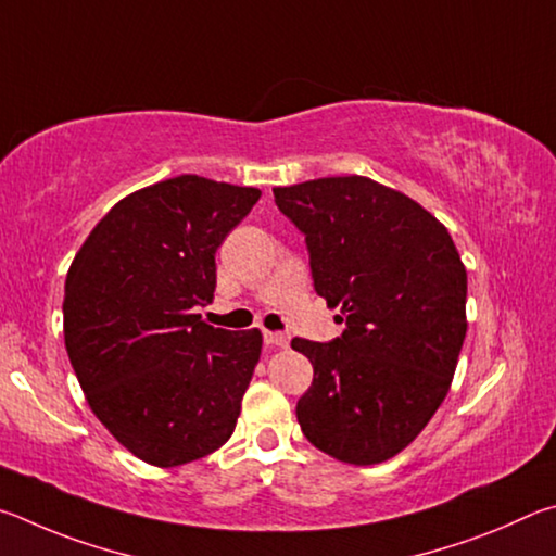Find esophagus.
<instances>
[{"label": "esophagus", "mask_w": 556, "mask_h": 556, "mask_svg": "<svg viewBox=\"0 0 556 556\" xmlns=\"http://www.w3.org/2000/svg\"><path fill=\"white\" fill-rule=\"evenodd\" d=\"M268 346H288V337L283 332H263Z\"/></svg>", "instance_id": "1"}]
</instances>
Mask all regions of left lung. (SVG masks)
<instances>
[{
    "label": "left lung",
    "instance_id": "left-lung-1",
    "mask_svg": "<svg viewBox=\"0 0 556 556\" xmlns=\"http://www.w3.org/2000/svg\"><path fill=\"white\" fill-rule=\"evenodd\" d=\"M305 237L319 298L342 337L293 339L315 368L298 422L319 452L381 464L432 420L466 337V268L430 212L362 175L273 188Z\"/></svg>",
    "mask_w": 556,
    "mask_h": 556
}]
</instances>
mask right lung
Instances as JSON below:
<instances>
[{"label": "right lung", "instance_id": "right-lung-1", "mask_svg": "<svg viewBox=\"0 0 556 556\" xmlns=\"http://www.w3.org/2000/svg\"><path fill=\"white\" fill-rule=\"evenodd\" d=\"M261 190L178 175L104 214L65 278L63 332L92 413L153 466H180L229 440L261 332L204 325L214 253Z\"/></svg>", "mask_w": 556, "mask_h": 556}]
</instances>
